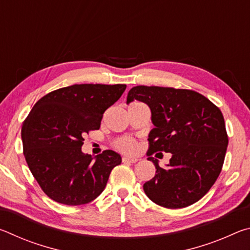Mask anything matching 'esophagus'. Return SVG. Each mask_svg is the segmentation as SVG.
Wrapping results in <instances>:
<instances>
[{"instance_id":"esophagus-1","label":"esophagus","mask_w":250,"mask_h":250,"mask_svg":"<svg viewBox=\"0 0 250 250\" xmlns=\"http://www.w3.org/2000/svg\"><path fill=\"white\" fill-rule=\"evenodd\" d=\"M122 162L135 163V162H138V159H135V158H128V156H125V158H122Z\"/></svg>"}]
</instances>
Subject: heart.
<instances>
[{"instance_id": "obj_1", "label": "heart", "mask_w": 250, "mask_h": 250, "mask_svg": "<svg viewBox=\"0 0 250 250\" xmlns=\"http://www.w3.org/2000/svg\"><path fill=\"white\" fill-rule=\"evenodd\" d=\"M113 146H115L117 150L125 152V153H134V152L137 151L138 143L132 138L125 137L117 139L115 143H113Z\"/></svg>"}]
</instances>
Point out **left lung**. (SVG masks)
I'll list each match as a JSON object with an SVG mask.
<instances>
[{
  "label": "left lung",
  "instance_id": "8db88e82",
  "mask_svg": "<svg viewBox=\"0 0 250 250\" xmlns=\"http://www.w3.org/2000/svg\"><path fill=\"white\" fill-rule=\"evenodd\" d=\"M134 99L149 105L155 125L146 155L156 172L143 185L146 196L167 208H183L200 201L216 182L225 160L228 135L222 111L189 89L137 86L130 89L126 103ZM155 151L172 154L167 169L151 158Z\"/></svg>",
  "mask_w": 250,
  "mask_h": 250
}]
</instances>
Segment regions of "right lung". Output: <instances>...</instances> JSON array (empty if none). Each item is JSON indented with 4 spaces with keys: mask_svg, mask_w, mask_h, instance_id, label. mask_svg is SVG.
<instances>
[{
    "mask_svg": "<svg viewBox=\"0 0 250 250\" xmlns=\"http://www.w3.org/2000/svg\"><path fill=\"white\" fill-rule=\"evenodd\" d=\"M125 88L120 83L73 84L49 92L34 104L22 126L24 156L53 201L83 205L103 193L121 156L111 150L96 159L83 154V135L100 128L104 112Z\"/></svg>",
    "mask_w": 250,
    "mask_h": 250,
    "instance_id": "obj_1",
    "label": "right lung"
}]
</instances>
